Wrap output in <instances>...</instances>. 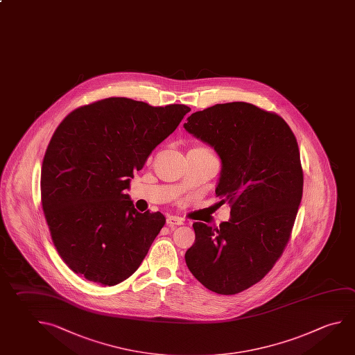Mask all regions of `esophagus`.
I'll return each mask as SVG.
<instances>
[{
    "label": "esophagus",
    "mask_w": 355,
    "mask_h": 355,
    "mask_svg": "<svg viewBox=\"0 0 355 355\" xmlns=\"http://www.w3.org/2000/svg\"><path fill=\"white\" fill-rule=\"evenodd\" d=\"M184 223V220L182 219L180 217H175V216H169L167 218V225L168 227H175V225H182V224Z\"/></svg>",
    "instance_id": "1"
}]
</instances>
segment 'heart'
Here are the masks:
<instances>
[{
  "label": "heart",
  "mask_w": 355,
  "mask_h": 355,
  "mask_svg": "<svg viewBox=\"0 0 355 355\" xmlns=\"http://www.w3.org/2000/svg\"><path fill=\"white\" fill-rule=\"evenodd\" d=\"M199 150H205V152H209V150H207V148H203V147H199ZM211 153V152H209Z\"/></svg>",
  "instance_id": "b5f03b06"
}]
</instances>
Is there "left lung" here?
I'll return each mask as SVG.
<instances>
[{
	"label": "left lung",
	"mask_w": 355,
	"mask_h": 355,
	"mask_svg": "<svg viewBox=\"0 0 355 355\" xmlns=\"http://www.w3.org/2000/svg\"><path fill=\"white\" fill-rule=\"evenodd\" d=\"M184 130L217 152L216 187L228 222H196L187 267L211 292L236 294L258 283L286 248L303 194L298 144L286 121L245 102L192 113Z\"/></svg>",
	"instance_id": "1"
}]
</instances>
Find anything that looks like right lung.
<instances>
[{"label":"right lung","mask_w":355,"mask_h":355,"mask_svg":"<svg viewBox=\"0 0 355 355\" xmlns=\"http://www.w3.org/2000/svg\"><path fill=\"white\" fill-rule=\"evenodd\" d=\"M189 111L111 97L77 108L57 127L41 198L57 252L76 274L111 286L141 266L166 218L139 213L125 191Z\"/></svg>","instance_id":"1"}]
</instances>
